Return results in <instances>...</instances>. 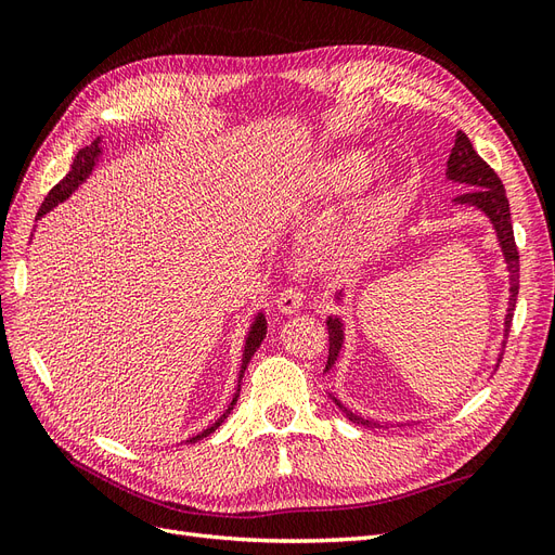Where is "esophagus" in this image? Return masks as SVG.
I'll list each match as a JSON object with an SVG mask.
<instances>
[{"label": "esophagus", "mask_w": 555, "mask_h": 555, "mask_svg": "<svg viewBox=\"0 0 555 555\" xmlns=\"http://www.w3.org/2000/svg\"><path fill=\"white\" fill-rule=\"evenodd\" d=\"M306 304V292L300 287H287L282 289L280 298H278V310L282 314H294L300 310V306Z\"/></svg>", "instance_id": "1"}]
</instances>
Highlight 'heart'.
Instances as JSON below:
<instances>
[{"mask_svg": "<svg viewBox=\"0 0 555 555\" xmlns=\"http://www.w3.org/2000/svg\"><path fill=\"white\" fill-rule=\"evenodd\" d=\"M363 173V159L361 155H338L328 159L322 169H319V182H322V188H331V190H340L347 188V184L354 182L359 176Z\"/></svg>", "mask_w": 555, "mask_h": 555, "instance_id": "heart-1", "label": "heart"}]
</instances>
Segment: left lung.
Masks as SVG:
<instances>
[{
	"label": "left lung",
	"mask_w": 555,
	"mask_h": 555,
	"mask_svg": "<svg viewBox=\"0 0 555 555\" xmlns=\"http://www.w3.org/2000/svg\"><path fill=\"white\" fill-rule=\"evenodd\" d=\"M447 178L449 180H456V182H465L469 184L473 190H467L465 194L456 196L459 204H467V206H475L479 210H483L486 215L491 217V222L498 231V238L502 245V251H505V259H507V271H509V310L505 317V331H509L512 326V317H514V308H516V296H518V247L514 241V227H512V215H509V201L505 194V184L498 178V173L491 169L489 164H486L479 155L477 150L469 143V139L465 137L463 131L456 133V143L451 147V155L447 162ZM328 361H326V371L335 363L340 354V347H343V328L338 319H331L328 317ZM338 402V400H335ZM338 408H343L338 402ZM351 422L363 424V426H371L363 418L354 416V414H347Z\"/></svg>",
	"instance_id": "1"
}]
</instances>
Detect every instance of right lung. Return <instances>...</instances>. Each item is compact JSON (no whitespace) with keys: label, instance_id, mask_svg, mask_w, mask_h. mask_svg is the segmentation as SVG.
Listing matches in <instances>:
<instances>
[{"label":"right lung","instance_id":"1","mask_svg":"<svg viewBox=\"0 0 555 555\" xmlns=\"http://www.w3.org/2000/svg\"><path fill=\"white\" fill-rule=\"evenodd\" d=\"M99 153H102V147H99V139H96L92 145L78 150V155H76V159H74V164H72L69 173H66V176L55 184V188L48 192V196L43 198V204H41V208H39V212H37V220H39V217H43L50 208H55L57 204H62V201H64L66 196H69L82 180H86V178L90 176V171H92V166H94ZM263 335H266V319H263V314H259L257 322L251 324V331H249V335H247L245 354H243V371L247 367L249 359L255 357V351L259 349V345H261V340H263ZM243 371H241V373H243ZM236 398H238V396H236ZM236 398H233V402H231V408L227 410V414L233 410V405H236ZM227 414H222L210 428H206L204 433H198L196 438H192L190 442H196V440H201V438H208L210 433H215L217 428H220V424L224 422Z\"/></svg>","mask_w":555,"mask_h":555}]
</instances>
